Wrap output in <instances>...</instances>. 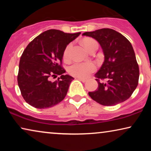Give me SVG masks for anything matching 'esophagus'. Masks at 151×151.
Returning a JSON list of instances; mask_svg holds the SVG:
<instances>
[{
    "label": "esophagus",
    "instance_id": "obj_1",
    "mask_svg": "<svg viewBox=\"0 0 151 151\" xmlns=\"http://www.w3.org/2000/svg\"><path fill=\"white\" fill-rule=\"evenodd\" d=\"M77 79H78L80 81H82V82H86V79L85 78H77Z\"/></svg>",
    "mask_w": 151,
    "mask_h": 151
}]
</instances>
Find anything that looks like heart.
Wrapping results in <instances>:
<instances>
[{"mask_svg":"<svg viewBox=\"0 0 151 151\" xmlns=\"http://www.w3.org/2000/svg\"><path fill=\"white\" fill-rule=\"evenodd\" d=\"M84 46L89 51L98 43L93 39L87 38L82 41ZM71 48V44L68 45L63 53V58L68 60L69 58V53ZM96 70V66L91 62H76L69 67V72L71 76L78 78H86L91 73Z\"/></svg>","mask_w":151,"mask_h":151,"instance_id":"obj_1","label":"heart"}]
</instances>
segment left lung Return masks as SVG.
<instances>
[{"label": "left lung", "mask_w": 151, "mask_h": 151, "mask_svg": "<svg viewBox=\"0 0 151 151\" xmlns=\"http://www.w3.org/2000/svg\"><path fill=\"white\" fill-rule=\"evenodd\" d=\"M99 42L104 61L96 73L97 90L89 92L93 100L104 106H114L128 100L137 88L139 71L135 52L129 40L112 29L104 28L85 32ZM106 79L100 83L99 79Z\"/></svg>", "instance_id": "obj_1"}]
</instances>
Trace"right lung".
<instances>
[{"label":"right lung","mask_w":151,"mask_h":151,"mask_svg":"<svg viewBox=\"0 0 151 151\" xmlns=\"http://www.w3.org/2000/svg\"><path fill=\"white\" fill-rule=\"evenodd\" d=\"M49 29L29 42L20 57L18 84L27 103L36 109H47L64 100L74 78L65 75L61 67L65 49L80 36ZM60 75L52 83L51 77Z\"/></svg>","instance_id":"add662e5"}]
</instances>
